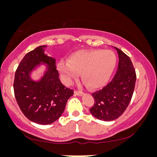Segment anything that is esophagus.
Masks as SVG:
<instances>
[{
    "label": "esophagus",
    "mask_w": 157,
    "mask_h": 157,
    "mask_svg": "<svg viewBox=\"0 0 157 157\" xmlns=\"http://www.w3.org/2000/svg\"><path fill=\"white\" fill-rule=\"evenodd\" d=\"M74 94H76V95H77V96H83V92H82V91H74Z\"/></svg>",
    "instance_id": "1"
}]
</instances>
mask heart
I'll list each match as a JSON object with an SVG mask.
<instances>
[{
    "instance_id": "b5f03b06",
    "label": "heart",
    "mask_w": 157,
    "mask_h": 157,
    "mask_svg": "<svg viewBox=\"0 0 157 157\" xmlns=\"http://www.w3.org/2000/svg\"><path fill=\"white\" fill-rule=\"evenodd\" d=\"M117 59L110 50H81L71 53L68 60L61 59L57 68L64 82L70 84L73 79L81 78L88 87L98 89L108 82L114 71Z\"/></svg>"
}]
</instances>
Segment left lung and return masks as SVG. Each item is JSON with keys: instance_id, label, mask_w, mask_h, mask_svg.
Segmentation results:
<instances>
[{"instance_id": "1", "label": "left lung", "mask_w": 157, "mask_h": 157, "mask_svg": "<svg viewBox=\"0 0 157 157\" xmlns=\"http://www.w3.org/2000/svg\"><path fill=\"white\" fill-rule=\"evenodd\" d=\"M119 55V66L114 77L102 90L92 94L94 105L90 112L96 119L105 121L117 119L127 108L136 83V72L130 58L113 47Z\"/></svg>"}]
</instances>
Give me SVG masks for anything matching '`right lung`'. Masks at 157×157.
I'll list each match as a JSON object with an SVG mask.
<instances>
[{
	"mask_svg": "<svg viewBox=\"0 0 157 157\" xmlns=\"http://www.w3.org/2000/svg\"><path fill=\"white\" fill-rule=\"evenodd\" d=\"M47 46H40L23 57L15 74L13 89L16 101L23 114L31 121L47 125L59 119L74 91L62 84L56 60L45 53ZM45 67L40 79L32 74Z\"/></svg>",
	"mask_w": 157,
	"mask_h": 157,
	"instance_id": "obj_1",
	"label": "right lung"
}]
</instances>
